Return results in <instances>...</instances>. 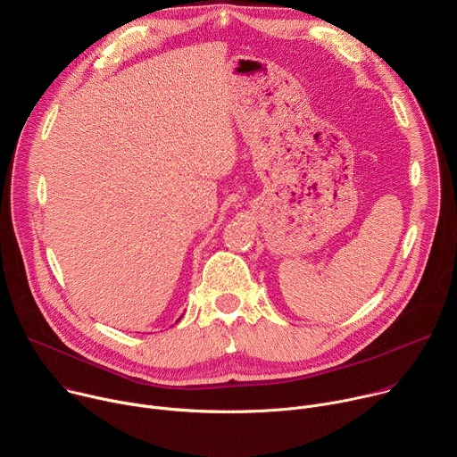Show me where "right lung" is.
<instances>
[{"instance_id": "obj_1", "label": "right lung", "mask_w": 457, "mask_h": 457, "mask_svg": "<svg viewBox=\"0 0 457 457\" xmlns=\"http://www.w3.org/2000/svg\"><path fill=\"white\" fill-rule=\"evenodd\" d=\"M179 320H180V318H179Z\"/></svg>"}]
</instances>
